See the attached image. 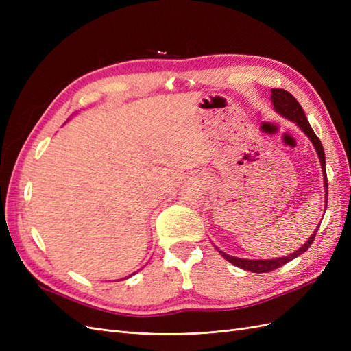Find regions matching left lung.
<instances>
[{"mask_svg": "<svg viewBox=\"0 0 351 351\" xmlns=\"http://www.w3.org/2000/svg\"><path fill=\"white\" fill-rule=\"evenodd\" d=\"M272 95V104H274V108L277 110L281 115H284L285 119H289L291 121H294L297 125L300 127V129L307 134V137L312 141V143L315 145L316 147V152L317 155H319V159H321V165H322V173H324V183H325V192H326V196H328V180H326V169H325V152H324V147H322V143L319 141V137H317L315 134V132L312 130V127L309 124V121H307L306 115H304V111L302 108V105L299 104V101H297L293 95L290 92H287L284 89H271ZM328 200V199H326ZM325 209H326V205H325ZM319 228V227H317ZM317 228L315 230L313 234L309 237V240H307L303 246L295 250L294 253L289 254V256H284V258H280V259H265V261H252V259H241V258H234V256H230V254L221 252L219 253L224 256V259H227L230 263L236 265L237 268H241V269H246V271H250V272H271L274 269L277 268H281L282 265H285L287 262L293 261L294 258L300 256L302 253H304L307 249H309L312 246V243L315 240V236L317 232Z\"/></svg>", "mask_w": 351, "mask_h": 351, "instance_id": "obj_1", "label": "left lung"}]
</instances>
